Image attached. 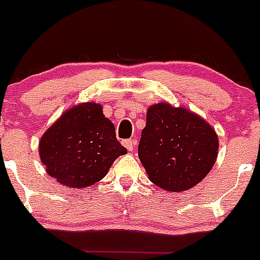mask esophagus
I'll return each mask as SVG.
<instances>
[{"mask_svg": "<svg viewBox=\"0 0 260 260\" xmlns=\"http://www.w3.org/2000/svg\"><path fill=\"white\" fill-rule=\"evenodd\" d=\"M122 144L126 147V150L127 151H133L134 150L135 144H137V141H135V139H126V141L122 142Z\"/></svg>", "mask_w": 260, "mask_h": 260, "instance_id": "34e87169", "label": "esophagus"}]
</instances>
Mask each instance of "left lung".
<instances>
[{
    "instance_id": "8db88e82",
    "label": "left lung",
    "mask_w": 260,
    "mask_h": 260,
    "mask_svg": "<svg viewBox=\"0 0 260 260\" xmlns=\"http://www.w3.org/2000/svg\"><path fill=\"white\" fill-rule=\"evenodd\" d=\"M215 128L186 108L151 105L138 156L148 178L172 192L186 191L210 173L217 158Z\"/></svg>"
}]
</instances>
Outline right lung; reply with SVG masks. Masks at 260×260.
<instances>
[{"mask_svg": "<svg viewBox=\"0 0 260 260\" xmlns=\"http://www.w3.org/2000/svg\"><path fill=\"white\" fill-rule=\"evenodd\" d=\"M127 152L116 128L98 103L66 110L43 134L39 143L47 173L69 187H88L104 178L118 156Z\"/></svg>", "mask_w": 260, "mask_h": 260, "instance_id": "1", "label": "right lung"}]
</instances>
